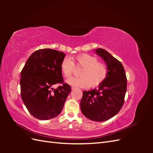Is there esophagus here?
<instances>
[{"label":"esophagus","mask_w":153,"mask_h":153,"mask_svg":"<svg viewBox=\"0 0 153 153\" xmlns=\"http://www.w3.org/2000/svg\"><path fill=\"white\" fill-rule=\"evenodd\" d=\"M76 89V87L71 86V89H72V90H74V89Z\"/></svg>","instance_id":"esophagus-1"}]
</instances>
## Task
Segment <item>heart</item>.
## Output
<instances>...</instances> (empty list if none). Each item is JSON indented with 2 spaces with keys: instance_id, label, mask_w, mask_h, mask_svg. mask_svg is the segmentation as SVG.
<instances>
[{
  "instance_id": "b5f03b06",
  "label": "heart",
  "mask_w": 153,
  "mask_h": 153,
  "mask_svg": "<svg viewBox=\"0 0 153 153\" xmlns=\"http://www.w3.org/2000/svg\"><path fill=\"white\" fill-rule=\"evenodd\" d=\"M74 63L82 70L79 71V77H71L66 83L75 87H93L101 83L105 79L108 73V68L105 64L97 62V59L91 55L82 54L74 58ZM74 63L68 57H65L60 65L63 76L69 77L72 74Z\"/></svg>"
}]
</instances>
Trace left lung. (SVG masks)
Masks as SVG:
<instances>
[{
	"instance_id": "8db88e82",
	"label": "left lung",
	"mask_w": 153,
	"mask_h": 153,
	"mask_svg": "<svg viewBox=\"0 0 153 153\" xmlns=\"http://www.w3.org/2000/svg\"><path fill=\"white\" fill-rule=\"evenodd\" d=\"M95 53L105 61L108 68L105 79L98 89L84 91L80 108L86 118L104 122L114 116L122 108L127 90V79L122 63L102 48Z\"/></svg>"
}]
</instances>
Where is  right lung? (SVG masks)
<instances>
[{"mask_svg": "<svg viewBox=\"0 0 153 153\" xmlns=\"http://www.w3.org/2000/svg\"><path fill=\"white\" fill-rule=\"evenodd\" d=\"M64 57L62 52L51 48L37 50L29 57L21 71L22 100L31 114L39 120L59 115L71 92L67 83L56 90L51 88L56 83L63 84L60 65Z\"/></svg>", "mask_w": 153, "mask_h": 153, "instance_id": "1", "label": "right lung"}]
</instances>
